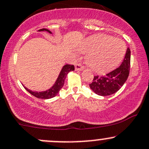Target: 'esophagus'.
<instances>
[{
	"mask_svg": "<svg viewBox=\"0 0 149 149\" xmlns=\"http://www.w3.org/2000/svg\"><path fill=\"white\" fill-rule=\"evenodd\" d=\"M84 69V67L81 63H76L75 65V70H83Z\"/></svg>",
	"mask_w": 149,
	"mask_h": 149,
	"instance_id": "34e87169",
	"label": "esophagus"
}]
</instances>
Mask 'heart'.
I'll use <instances>...</instances> for the list:
<instances>
[{
  "instance_id": "b5f03b06",
  "label": "heart",
  "mask_w": 149,
  "mask_h": 149,
  "mask_svg": "<svg viewBox=\"0 0 149 149\" xmlns=\"http://www.w3.org/2000/svg\"><path fill=\"white\" fill-rule=\"evenodd\" d=\"M87 53L86 62L97 73H104L115 68L126 54V43L123 40L111 36L97 34L86 39L80 48Z\"/></svg>"
}]
</instances>
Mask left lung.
Instances as JSON below:
<instances>
[{
    "label": "left lung",
    "instance_id": "obj_1",
    "mask_svg": "<svg viewBox=\"0 0 149 149\" xmlns=\"http://www.w3.org/2000/svg\"><path fill=\"white\" fill-rule=\"evenodd\" d=\"M131 50L127 48L125 58L120 65L104 76H94L89 84L91 89L96 94L107 96L115 93L123 86L127 80L130 70Z\"/></svg>",
    "mask_w": 149,
    "mask_h": 149
}]
</instances>
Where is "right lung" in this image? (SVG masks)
Wrapping results in <instances>:
<instances>
[{
	"mask_svg": "<svg viewBox=\"0 0 149 149\" xmlns=\"http://www.w3.org/2000/svg\"><path fill=\"white\" fill-rule=\"evenodd\" d=\"M38 31H47L49 33H52L51 31H50L48 29H43L38 30ZM74 70V65H69V64H66V65H63L61 70L60 73H59L57 79H56V82L54 84L52 87L50 88L48 90L45 91H33L28 89L26 87H24L25 89L29 92L31 95H34L38 98H40V99H49V98H54L56 95L58 93L59 91L62 88L64 85V82H65V78H66L67 75L70 71H73Z\"/></svg>",
	"mask_w": 149,
	"mask_h": 149,
	"instance_id": "right-lung-1",
	"label": "right lung"
}]
</instances>
